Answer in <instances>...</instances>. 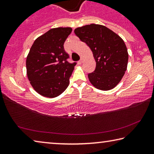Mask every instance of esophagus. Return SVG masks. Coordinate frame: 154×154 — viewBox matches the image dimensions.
Listing matches in <instances>:
<instances>
[{"mask_svg":"<svg viewBox=\"0 0 154 154\" xmlns=\"http://www.w3.org/2000/svg\"><path fill=\"white\" fill-rule=\"evenodd\" d=\"M77 63H78V64H79V65L82 64L83 63V58H81L80 60H79V61H78Z\"/></svg>","mask_w":154,"mask_h":154,"instance_id":"34e87169","label":"esophagus"}]
</instances>
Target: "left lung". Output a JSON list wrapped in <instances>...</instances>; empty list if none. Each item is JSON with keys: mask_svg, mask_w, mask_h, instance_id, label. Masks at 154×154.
Segmentation results:
<instances>
[{"mask_svg": "<svg viewBox=\"0 0 154 154\" xmlns=\"http://www.w3.org/2000/svg\"><path fill=\"white\" fill-rule=\"evenodd\" d=\"M74 32L89 46L95 59L94 71L88 74L90 83L98 90L113 89L127 69L128 54L123 39L105 26L99 24L77 28Z\"/></svg>", "mask_w": 154, "mask_h": 154, "instance_id": "left-lung-1", "label": "left lung"}]
</instances>
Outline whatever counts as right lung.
<instances>
[{"label": "right lung", "instance_id": "right-lung-1", "mask_svg": "<svg viewBox=\"0 0 154 154\" xmlns=\"http://www.w3.org/2000/svg\"><path fill=\"white\" fill-rule=\"evenodd\" d=\"M72 28H52L35 41L26 58L28 80L36 92L45 97L60 95L69 85L76 62L69 63L64 43Z\"/></svg>", "mask_w": 154, "mask_h": 154}]
</instances>
